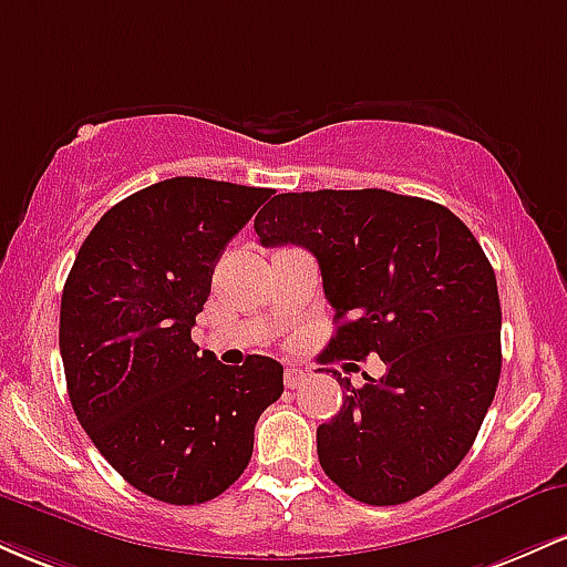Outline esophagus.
I'll return each mask as SVG.
<instances>
[{"label": "esophagus", "instance_id": "obj_1", "mask_svg": "<svg viewBox=\"0 0 567 567\" xmlns=\"http://www.w3.org/2000/svg\"><path fill=\"white\" fill-rule=\"evenodd\" d=\"M306 370L303 368H296V365H290V368H285V386L288 389H298L301 386V383L306 381Z\"/></svg>", "mask_w": 567, "mask_h": 567}]
</instances>
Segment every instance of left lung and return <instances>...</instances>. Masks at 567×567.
<instances>
[{
  "label": "left lung",
  "mask_w": 567,
  "mask_h": 567,
  "mask_svg": "<svg viewBox=\"0 0 567 567\" xmlns=\"http://www.w3.org/2000/svg\"><path fill=\"white\" fill-rule=\"evenodd\" d=\"M256 234L315 252L338 322L322 360L386 365L362 389L338 375L343 405L317 429L324 474L373 506L432 491L470 453L501 375L496 275L474 234L383 188L277 194Z\"/></svg>",
  "instance_id": "obj_1"
}]
</instances>
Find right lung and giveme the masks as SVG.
Instances as JSON below:
<instances>
[{"label": "right lung", "mask_w": 567, "mask_h": 567, "mask_svg": "<svg viewBox=\"0 0 567 567\" xmlns=\"http://www.w3.org/2000/svg\"><path fill=\"white\" fill-rule=\"evenodd\" d=\"M271 188L171 178L87 234L61 298L71 405L103 458L146 496L205 504L245 472L282 365H220L192 341L220 252Z\"/></svg>", "instance_id": "right-lung-1"}]
</instances>
